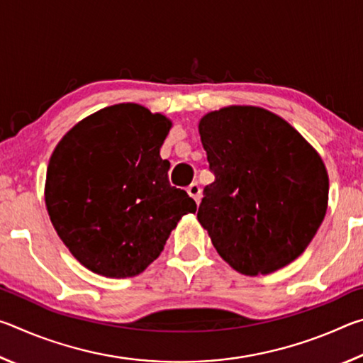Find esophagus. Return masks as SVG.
<instances>
[{"mask_svg":"<svg viewBox=\"0 0 363 363\" xmlns=\"http://www.w3.org/2000/svg\"><path fill=\"white\" fill-rule=\"evenodd\" d=\"M187 194L192 196V199L199 203L200 199H201V187L199 186V182H194L190 184V186L187 187Z\"/></svg>","mask_w":363,"mask_h":363,"instance_id":"esophagus-1","label":"esophagus"}]
</instances>
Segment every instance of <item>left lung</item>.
I'll use <instances>...</instances> for the list:
<instances>
[{"label":"left lung","instance_id":"left-lung-1","mask_svg":"<svg viewBox=\"0 0 363 363\" xmlns=\"http://www.w3.org/2000/svg\"><path fill=\"white\" fill-rule=\"evenodd\" d=\"M199 133L214 182L196 213L232 269L256 277L304 253L328 206L322 157L290 123L255 106L201 116Z\"/></svg>","mask_w":363,"mask_h":363}]
</instances>
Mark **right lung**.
I'll use <instances>...</instances> for the list:
<instances>
[{"instance_id": "add662e5", "label": "right lung", "mask_w": 363, "mask_h": 363, "mask_svg": "<svg viewBox=\"0 0 363 363\" xmlns=\"http://www.w3.org/2000/svg\"><path fill=\"white\" fill-rule=\"evenodd\" d=\"M173 126L139 104H115L86 116L49 158L45 201L77 261L110 279L139 275L171 230L196 205L168 181L160 149Z\"/></svg>"}]
</instances>
